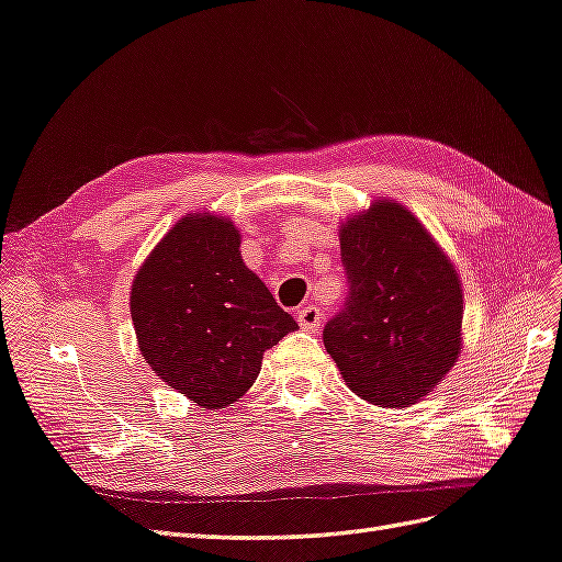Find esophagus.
Segmentation results:
<instances>
[{
  "instance_id": "1",
  "label": "esophagus",
  "mask_w": 562,
  "mask_h": 562,
  "mask_svg": "<svg viewBox=\"0 0 562 562\" xmlns=\"http://www.w3.org/2000/svg\"><path fill=\"white\" fill-rule=\"evenodd\" d=\"M296 321H299V325H302L304 330L316 333L321 321H323V311L316 304H306V306H302V308L296 311Z\"/></svg>"
}]
</instances>
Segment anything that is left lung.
<instances>
[{"instance_id": "1", "label": "left lung", "mask_w": 562, "mask_h": 562, "mask_svg": "<svg viewBox=\"0 0 562 562\" xmlns=\"http://www.w3.org/2000/svg\"><path fill=\"white\" fill-rule=\"evenodd\" d=\"M349 296L323 345L347 387L381 407L426 397L462 351L458 268L402 203L373 201L340 225Z\"/></svg>"}]
</instances>
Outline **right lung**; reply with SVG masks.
Returning a JSON list of instances; mask_svg holds the SVG:
<instances>
[{"label":"right lung","instance_id":"right-lung-1","mask_svg":"<svg viewBox=\"0 0 562 562\" xmlns=\"http://www.w3.org/2000/svg\"><path fill=\"white\" fill-rule=\"evenodd\" d=\"M239 246L229 217L189 213L143 260L128 299L143 359L203 409L239 402L266 349L299 328Z\"/></svg>","mask_w":562,"mask_h":562}]
</instances>
